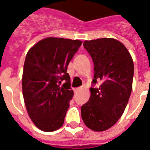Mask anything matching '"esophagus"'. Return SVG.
Returning <instances> with one entry per match:
<instances>
[{"label":"esophagus","instance_id":"1","mask_svg":"<svg viewBox=\"0 0 150 150\" xmlns=\"http://www.w3.org/2000/svg\"><path fill=\"white\" fill-rule=\"evenodd\" d=\"M81 90V88H75L74 89V91H75V93H77L79 91H80Z\"/></svg>","mask_w":150,"mask_h":150}]
</instances>
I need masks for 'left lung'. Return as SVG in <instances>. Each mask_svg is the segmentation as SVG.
<instances>
[{
  "label": "left lung",
  "mask_w": 150,
  "mask_h": 150,
  "mask_svg": "<svg viewBox=\"0 0 150 150\" xmlns=\"http://www.w3.org/2000/svg\"><path fill=\"white\" fill-rule=\"evenodd\" d=\"M83 46L94 62L93 83L89 100L81 107L85 125L95 132L110 129L121 117L131 95L134 66L125 45L111 38L85 41Z\"/></svg>",
  "instance_id": "obj_1"
}]
</instances>
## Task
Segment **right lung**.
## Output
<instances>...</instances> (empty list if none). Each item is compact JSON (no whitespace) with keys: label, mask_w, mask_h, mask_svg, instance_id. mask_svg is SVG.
<instances>
[{"label":"right lung","mask_w":150,"mask_h":150,"mask_svg":"<svg viewBox=\"0 0 150 150\" xmlns=\"http://www.w3.org/2000/svg\"><path fill=\"white\" fill-rule=\"evenodd\" d=\"M81 44L79 40L48 37L28 51L22 93L29 116L42 131H55L64 123L74 95L67 67ZM62 81L65 83L60 86Z\"/></svg>","instance_id":"add662e5"}]
</instances>
